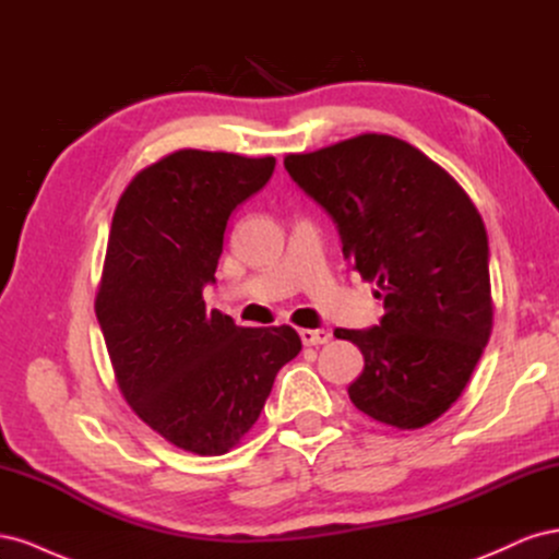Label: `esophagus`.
Instances as JSON below:
<instances>
[{"label": "esophagus", "instance_id": "obj_1", "mask_svg": "<svg viewBox=\"0 0 559 559\" xmlns=\"http://www.w3.org/2000/svg\"><path fill=\"white\" fill-rule=\"evenodd\" d=\"M300 341L302 345H326L331 341V333L324 329H302Z\"/></svg>", "mask_w": 559, "mask_h": 559}]
</instances>
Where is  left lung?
<instances>
[{"label": "left lung", "mask_w": 559, "mask_h": 559, "mask_svg": "<svg viewBox=\"0 0 559 559\" xmlns=\"http://www.w3.org/2000/svg\"><path fill=\"white\" fill-rule=\"evenodd\" d=\"M284 167L329 212L343 257L384 300L380 326L335 329L364 354L352 403L396 429L431 425L462 396L492 333L476 205L441 165L392 134L289 154Z\"/></svg>", "instance_id": "left-lung-1"}]
</instances>
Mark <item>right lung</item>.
Here are the masks:
<instances>
[{
  "label": "right lung",
  "mask_w": 559,
  "mask_h": 559,
  "mask_svg": "<svg viewBox=\"0 0 559 559\" xmlns=\"http://www.w3.org/2000/svg\"><path fill=\"white\" fill-rule=\"evenodd\" d=\"M273 170V156L179 148L144 167L114 212L95 314L130 408L186 452L238 445L300 352L292 326H235L202 300L228 216Z\"/></svg>",
  "instance_id": "obj_1"
}]
</instances>
